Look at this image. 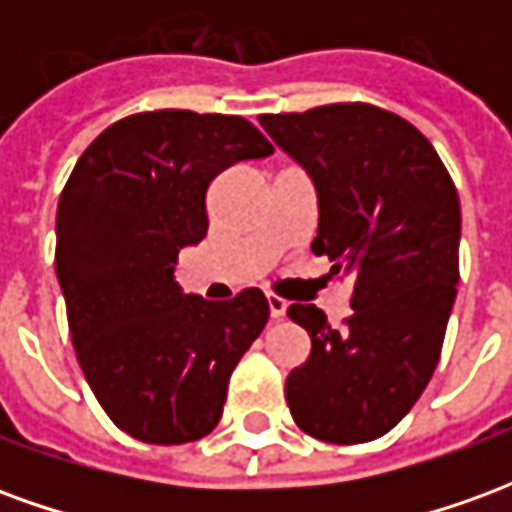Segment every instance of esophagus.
<instances>
[{
	"label": "esophagus",
	"mask_w": 512,
	"mask_h": 512,
	"mask_svg": "<svg viewBox=\"0 0 512 512\" xmlns=\"http://www.w3.org/2000/svg\"><path fill=\"white\" fill-rule=\"evenodd\" d=\"M268 312H271V318L279 321V318H285V312H288V301L277 296V293H268Z\"/></svg>",
	"instance_id": "34e87169"
}]
</instances>
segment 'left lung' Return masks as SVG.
Instances as JSON below:
<instances>
[{
	"instance_id": "8db88e82",
	"label": "left lung",
	"mask_w": 512,
	"mask_h": 512,
	"mask_svg": "<svg viewBox=\"0 0 512 512\" xmlns=\"http://www.w3.org/2000/svg\"><path fill=\"white\" fill-rule=\"evenodd\" d=\"M260 126L310 172L312 252L354 285L337 329L315 304L288 307L312 343L285 381L293 422L329 444L381 439L439 365L461 277L458 189L428 136L381 106L326 104Z\"/></svg>"
}]
</instances>
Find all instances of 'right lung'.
<instances>
[{
    "mask_svg": "<svg viewBox=\"0 0 512 512\" xmlns=\"http://www.w3.org/2000/svg\"><path fill=\"white\" fill-rule=\"evenodd\" d=\"M274 145L238 115L158 109L95 136L60 194L54 266L76 359L109 419L145 444L208 436L268 321L263 290L186 296L172 271L208 233L205 197Z\"/></svg>",
    "mask_w": 512,
    "mask_h": 512,
    "instance_id": "obj_1",
    "label": "right lung"
}]
</instances>
